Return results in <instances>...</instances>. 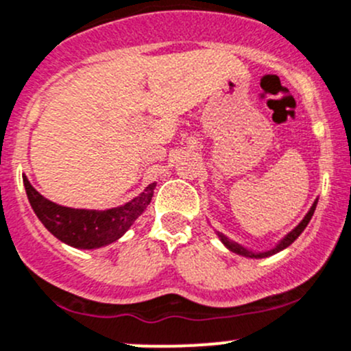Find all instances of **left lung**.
I'll return each mask as SVG.
<instances>
[{"label":"left lung","mask_w":351,"mask_h":351,"mask_svg":"<svg viewBox=\"0 0 351 351\" xmlns=\"http://www.w3.org/2000/svg\"><path fill=\"white\" fill-rule=\"evenodd\" d=\"M316 204H318V200H316L315 204H313L311 208H309V212L306 213V217H304V219L301 220L300 225H298L296 228H293V230H291L289 234H287L286 237H284L282 241L279 242L278 245L274 247V249H271V250H265V252H252V250H249V249H245V247L239 245L237 242H232L230 239H227V237H225L223 234H220V232H219V237H220V241H222V243H223L225 247H227L228 250H232V252L239 254V256H243V257H250V259H263V257H269V256H272V254H278V252H281L282 249H286V247H289L291 243H293L294 241H296L298 237H300V235H301V232L304 230V228H306V225H308V223H309V220H311L313 213H315Z\"/></svg>","instance_id":"obj_1"}]
</instances>
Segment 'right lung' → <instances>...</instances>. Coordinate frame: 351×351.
<instances>
[{
    "label": "right lung",
    "mask_w": 351,
    "mask_h": 351,
    "mask_svg": "<svg viewBox=\"0 0 351 351\" xmlns=\"http://www.w3.org/2000/svg\"><path fill=\"white\" fill-rule=\"evenodd\" d=\"M23 185L33 212L58 241L75 249H99L116 242L126 234L134 220L149 205L156 183L147 185L139 197L132 198L126 205L109 210L70 208L53 204L40 195L25 175Z\"/></svg>",
    "instance_id": "1"
}]
</instances>
